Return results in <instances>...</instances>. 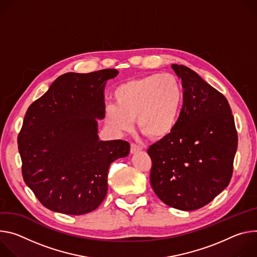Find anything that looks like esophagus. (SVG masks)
<instances>
[{"instance_id": "obj_1", "label": "esophagus", "mask_w": 257, "mask_h": 257, "mask_svg": "<svg viewBox=\"0 0 257 257\" xmlns=\"http://www.w3.org/2000/svg\"><path fill=\"white\" fill-rule=\"evenodd\" d=\"M140 151H142V147L141 146H139V145H137V144H131V153L132 154H135V153H138V152H140Z\"/></svg>"}]
</instances>
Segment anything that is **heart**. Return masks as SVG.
Returning <instances> with one entry per match:
<instances>
[{"instance_id": "1", "label": "heart", "mask_w": 257, "mask_h": 257, "mask_svg": "<svg viewBox=\"0 0 257 257\" xmlns=\"http://www.w3.org/2000/svg\"><path fill=\"white\" fill-rule=\"evenodd\" d=\"M115 104L104 110L105 123L116 134L130 132L136 118L140 131L153 140L173 133L182 111L184 89L173 73L130 79L113 92Z\"/></svg>"}]
</instances>
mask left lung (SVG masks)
<instances>
[{"label":"left lung","mask_w":257,"mask_h":257,"mask_svg":"<svg viewBox=\"0 0 257 257\" xmlns=\"http://www.w3.org/2000/svg\"><path fill=\"white\" fill-rule=\"evenodd\" d=\"M172 68L182 79L183 108L173 133L147 151L150 183L163 203L191 211L211 202L229 185L238 136L225 97L189 67Z\"/></svg>","instance_id":"1"}]
</instances>
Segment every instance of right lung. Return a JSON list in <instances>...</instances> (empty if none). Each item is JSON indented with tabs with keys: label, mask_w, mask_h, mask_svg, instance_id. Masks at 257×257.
Wrapping results in <instances>:
<instances>
[{
	"label": "right lung",
	"mask_w": 257,
	"mask_h": 257,
	"mask_svg": "<svg viewBox=\"0 0 257 257\" xmlns=\"http://www.w3.org/2000/svg\"><path fill=\"white\" fill-rule=\"evenodd\" d=\"M116 69L67 72L28 107L18 135L25 184L48 209L70 215L95 210L106 197L108 169L126 157V141H101L104 89Z\"/></svg>",
	"instance_id": "right-lung-1"
}]
</instances>
